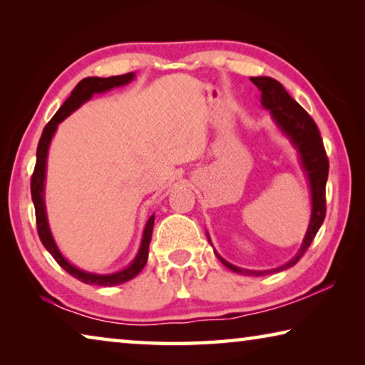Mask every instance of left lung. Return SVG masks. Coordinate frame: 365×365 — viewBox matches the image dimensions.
Listing matches in <instances>:
<instances>
[{
  "label": "left lung",
  "mask_w": 365,
  "mask_h": 365,
  "mask_svg": "<svg viewBox=\"0 0 365 365\" xmlns=\"http://www.w3.org/2000/svg\"><path fill=\"white\" fill-rule=\"evenodd\" d=\"M251 82L255 83L259 90H261V103L265 109L270 110L272 119L277 122L283 133L292 140L293 146L299 153L301 165L304 169L309 187H311V200H312V214L311 222H309L304 242H302L301 248L292 261L288 264L282 265L279 269L274 270H246L240 269L237 265L227 262L224 257H220L217 252L215 256L219 257V261L237 274L245 275H265L272 274V272H280L288 267H292L299 261L302 255L307 251L311 246L312 240L316 238L320 225L325 219L327 206H325V185L327 177H329V158L325 154L324 141L320 138V132L316 125V122L312 120V117L309 115L304 109H302L298 103H296L292 96L287 93V90L283 88L280 82H277L275 78L270 77H251ZM209 240V235H207ZM211 243V240H209Z\"/></svg>",
  "instance_id": "1"
}]
</instances>
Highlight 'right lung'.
Masks as SVG:
<instances>
[{
	"label": "right lung",
	"instance_id": "1",
	"mask_svg": "<svg viewBox=\"0 0 365 365\" xmlns=\"http://www.w3.org/2000/svg\"><path fill=\"white\" fill-rule=\"evenodd\" d=\"M135 78L133 72L123 73V76H114L108 78L101 77H86L80 80L76 88L72 90L71 96L64 101L63 106L59 108L56 114L53 115V119L46 123V127L43 128L41 138L38 141V148H36V164L35 170L32 175V182H30V191H32V201L35 206V217H36V228H38V237L41 243L48 250L49 255H51L56 262L63 267L67 274L76 277L80 282L86 283V285H100V287H114L120 285V283H125L132 280L133 277H137L141 269L146 265L148 261V250H150V242L153 235V225H154V214L146 222V227L143 230V238H141V245L138 250L137 257L133 259V262L125 267L123 270L115 272V274H108V275H100V274H90V272L80 270L76 265H72L67 259L61 255L58 250L56 243H54V238L49 230L48 225V217H46V209H45V175H46V158H48V148L51 143V138L54 132H56L58 123L63 122L67 115L73 113L77 108L82 106L85 101H88L95 93H103V91H108L114 86H122L132 82Z\"/></svg>",
	"mask_w": 365,
	"mask_h": 365
}]
</instances>
